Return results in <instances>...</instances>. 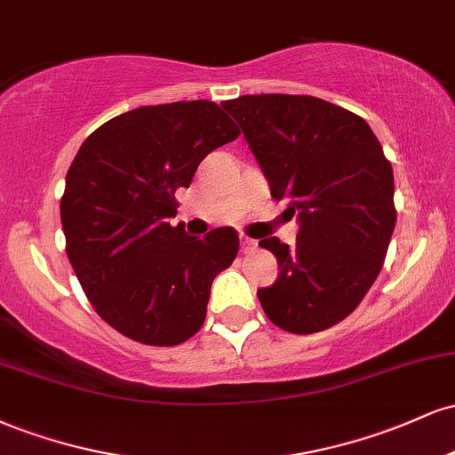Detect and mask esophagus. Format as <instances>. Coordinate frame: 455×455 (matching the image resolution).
Instances as JSON below:
<instances>
[{
	"label": "esophagus",
	"mask_w": 455,
	"mask_h": 455,
	"mask_svg": "<svg viewBox=\"0 0 455 455\" xmlns=\"http://www.w3.org/2000/svg\"><path fill=\"white\" fill-rule=\"evenodd\" d=\"M254 250H257V242L250 237H242V252L250 254V252H254Z\"/></svg>",
	"instance_id": "esophagus-1"
}]
</instances>
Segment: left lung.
<instances>
[{"label": "left lung", "mask_w": 455, "mask_h": 455, "mask_svg": "<svg viewBox=\"0 0 455 455\" xmlns=\"http://www.w3.org/2000/svg\"><path fill=\"white\" fill-rule=\"evenodd\" d=\"M267 177L289 198L297 243L260 239L280 275L259 301L274 325L316 333L347 318L383 269L395 227L394 171L365 119L315 96L259 93L222 102Z\"/></svg>", "instance_id": "8db88e82"}]
</instances>
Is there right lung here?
<instances>
[{
    "label": "right lung",
    "instance_id": "right-lung-1",
    "mask_svg": "<svg viewBox=\"0 0 455 455\" xmlns=\"http://www.w3.org/2000/svg\"><path fill=\"white\" fill-rule=\"evenodd\" d=\"M237 137L216 102L156 104L108 119L72 160L60 205L68 259L93 310L130 340L175 347L205 323L239 235L190 237L171 218L201 160Z\"/></svg>",
    "mask_w": 455,
    "mask_h": 455
}]
</instances>
